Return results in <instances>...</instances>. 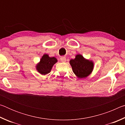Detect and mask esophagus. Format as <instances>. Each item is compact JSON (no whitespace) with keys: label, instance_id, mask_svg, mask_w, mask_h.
I'll return each instance as SVG.
<instances>
[{"label":"esophagus","instance_id":"34e87169","mask_svg":"<svg viewBox=\"0 0 125 125\" xmlns=\"http://www.w3.org/2000/svg\"><path fill=\"white\" fill-rule=\"evenodd\" d=\"M60 61H61V62H65L67 61L66 58L64 57H62L60 58Z\"/></svg>","mask_w":125,"mask_h":125}]
</instances>
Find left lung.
Returning <instances> with one entry per match:
<instances>
[{"label": "left lung", "instance_id": "1", "mask_svg": "<svg viewBox=\"0 0 125 125\" xmlns=\"http://www.w3.org/2000/svg\"><path fill=\"white\" fill-rule=\"evenodd\" d=\"M69 63L73 73L79 79L88 77L94 69L93 61L85 58L80 54L76 55L74 59L70 60Z\"/></svg>", "mask_w": 125, "mask_h": 125}]
</instances>
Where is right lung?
I'll return each instance as SVG.
<instances>
[{
	"instance_id": "add662e5",
	"label": "right lung",
	"mask_w": 125,
	"mask_h": 125,
	"mask_svg": "<svg viewBox=\"0 0 125 125\" xmlns=\"http://www.w3.org/2000/svg\"><path fill=\"white\" fill-rule=\"evenodd\" d=\"M57 62L56 58L50 57L47 54H44L40 62L36 65V69L41 75H45L51 72L55 63Z\"/></svg>"
}]
</instances>
